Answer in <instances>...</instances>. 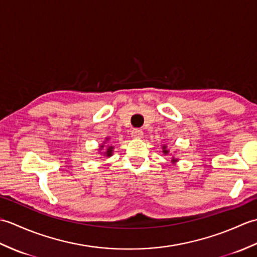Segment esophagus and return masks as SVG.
<instances>
[{"instance_id": "34e87169", "label": "esophagus", "mask_w": 257, "mask_h": 257, "mask_svg": "<svg viewBox=\"0 0 257 257\" xmlns=\"http://www.w3.org/2000/svg\"><path fill=\"white\" fill-rule=\"evenodd\" d=\"M143 136H144V133H143V130H140V129H134L132 132V137L134 139L143 138Z\"/></svg>"}]
</instances>
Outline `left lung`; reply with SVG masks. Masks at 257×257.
Wrapping results in <instances>:
<instances>
[{"mask_svg":"<svg viewBox=\"0 0 257 257\" xmlns=\"http://www.w3.org/2000/svg\"><path fill=\"white\" fill-rule=\"evenodd\" d=\"M162 152H163V154H165V155H169V152H170V150L168 149V147H167L166 144L162 145ZM170 156H171V155H170ZM178 161H179V159H178V158L174 157V156L171 158V162H172V163H176V162H178Z\"/></svg>","mask_w":257,"mask_h":257,"instance_id":"left-lung-1","label":"left lung"}]
</instances>
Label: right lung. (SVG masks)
I'll return each instance as SVG.
<instances>
[{"instance_id": "obj_1", "label": "right lung", "mask_w": 257, "mask_h": 257, "mask_svg": "<svg viewBox=\"0 0 257 257\" xmlns=\"http://www.w3.org/2000/svg\"><path fill=\"white\" fill-rule=\"evenodd\" d=\"M109 140L110 138L106 137L105 140H103V143L99 146V148H98L97 152L98 154H100L101 156H105V157H111L112 156V152H113V146L109 144Z\"/></svg>"}]
</instances>
